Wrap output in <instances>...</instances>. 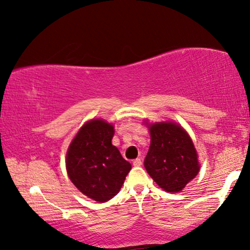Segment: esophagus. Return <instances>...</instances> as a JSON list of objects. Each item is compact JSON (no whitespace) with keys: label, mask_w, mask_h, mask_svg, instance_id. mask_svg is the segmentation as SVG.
Here are the masks:
<instances>
[{"label":"esophagus","mask_w":250,"mask_h":250,"mask_svg":"<svg viewBox=\"0 0 250 250\" xmlns=\"http://www.w3.org/2000/svg\"><path fill=\"white\" fill-rule=\"evenodd\" d=\"M133 165H134V166H141L142 165V160L140 158H136L135 160H133Z\"/></svg>","instance_id":"esophagus-1"}]
</instances>
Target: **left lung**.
<instances>
[{"label":"left lung","instance_id":"obj_1","mask_svg":"<svg viewBox=\"0 0 250 250\" xmlns=\"http://www.w3.org/2000/svg\"><path fill=\"white\" fill-rule=\"evenodd\" d=\"M149 129L151 143L145 158L146 172L167 192H180L199 172L192 140L172 122L153 124Z\"/></svg>","mask_w":250,"mask_h":250}]
</instances>
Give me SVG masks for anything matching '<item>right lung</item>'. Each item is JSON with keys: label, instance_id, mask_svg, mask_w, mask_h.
Segmentation results:
<instances>
[{"label": "right lung", "instance_id": "obj_1", "mask_svg": "<svg viewBox=\"0 0 250 250\" xmlns=\"http://www.w3.org/2000/svg\"><path fill=\"white\" fill-rule=\"evenodd\" d=\"M114 126L101 119L82 126L70 143L66 167L71 182L81 192L99 203L119 192L131 164L112 146Z\"/></svg>", "mask_w": 250, "mask_h": 250}]
</instances>
